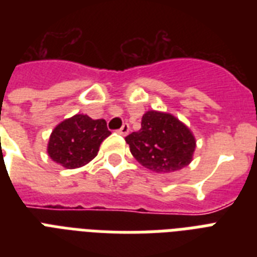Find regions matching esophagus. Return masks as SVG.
<instances>
[{
  "mask_svg": "<svg viewBox=\"0 0 257 257\" xmlns=\"http://www.w3.org/2000/svg\"><path fill=\"white\" fill-rule=\"evenodd\" d=\"M129 131H131V128H129V125L128 124H124V125H122V126H121L120 129H118V131H117V132L120 133V135H122V136H126V135H128V133H129Z\"/></svg>",
  "mask_w": 257,
  "mask_h": 257,
  "instance_id": "34e87169",
  "label": "esophagus"
}]
</instances>
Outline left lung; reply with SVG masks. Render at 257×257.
<instances>
[{"label": "left lung", "instance_id": "obj_1", "mask_svg": "<svg viewBox=\"0 0 257 257\" xmlns=\"http://www.w3.org/2000/svg\"><path fill=\"white\" fill-rule=\"evenodd\" d=\"M131 153L143 167L157 173L185 168L196 148L191 129L171 113L148 110L141 129L125 137Z\"/></svg>", "mask_w": 257, "mask_h": 257}]
</instances>
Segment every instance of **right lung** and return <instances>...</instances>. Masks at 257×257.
I'll return each mask as SVG.
<instances>
[{
	"label": "right lung",
	"mask_w": 257,
	"mask_h": 257,
	"mask_svg": "<svg viewBox=\"0 0 257 257\" xmlns=\"http://www.w3.org/2000/svg\"><path fill=\"white\" fill-rule=\"evenodd\" d=\"M109 135L105 120L76 114L53 129L48 143V155L64 168H80L97 156L101 143Z\"/></svg>",
	"instance_id": "1"
}]
</instances>
